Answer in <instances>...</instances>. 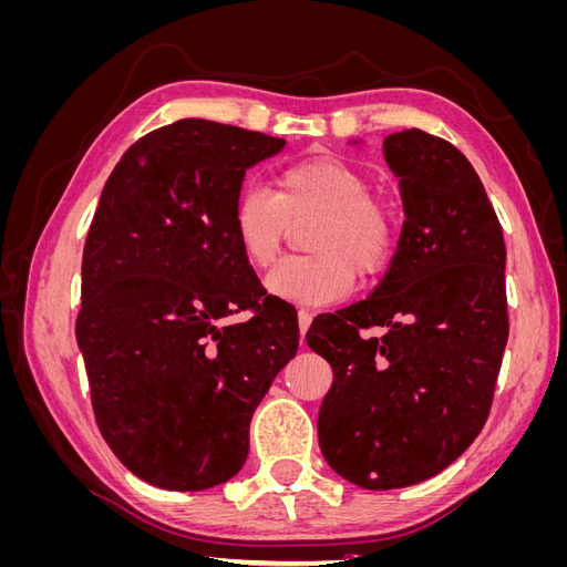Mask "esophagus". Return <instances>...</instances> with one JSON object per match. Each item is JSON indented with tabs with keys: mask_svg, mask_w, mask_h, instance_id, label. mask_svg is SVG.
Masks as SVG:
<instances>
[{
	"mask_svg": "<svg viewBox=\"0 0 567 567\" xmlns=\"http://www.w3.org/2000/svg\"><path fill=\"white\" fill-rule=\"evenodd\" d=\"M310 323H312V315L307 312V310H300L298 312V329H300V342H305V333H307V329H310Z\"/></svg>",
	"mask_w": 567,
	"mask_h": 567,
	"instance_id": "obj_1",
	"label": "esophagus"
}]
</instances>
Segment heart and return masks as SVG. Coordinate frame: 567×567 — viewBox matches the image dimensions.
<instances>
[{
  "label": "heart",
  "instance_id": "heart-1",
  "mask_svg": "<svg viewBox=\"0 0 567 567\" xmlns=\"http://www.w3.org/2000/svg\"><path fill=\"white\" fill-rule=\"evenodd\" d=\"M315 227L307 234L312 257L274 267L265 288L274 298L323 307L346 298L354 274L375 279L398 248V217L373 196V182L352 163L336 156H312L284 167L277 194L246 186L236 196L231 225L246 260L265 269L277 260L290 225Z\"/></svg>",
  "mask_w": 567,
  "mask_h": 567
}]
</instances>
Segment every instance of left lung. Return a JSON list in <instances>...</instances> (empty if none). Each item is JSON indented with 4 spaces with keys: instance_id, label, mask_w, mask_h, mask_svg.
Masks as SVG:
<instances>
[{
    "instance_id": "1",
    "label": "left lung",
    "mask_w": 567,
    "mask_h": 567,
    "mask_svg": "<svg viewBox=\"0 0 567 567\" xmlns=\"http://www.w3.org/2000/svg\"><path fill=\"white\" fill-rule=\"evenodd\" d=\"M383 153L406 217L398 252L367 300L307 331L333 369L321 454L364 489L423 483L471 447L508 340L506 246L473 165L421 130L385 136ZM373 324L381 339L361 333Z\"/></svg>"
}]
</instances>
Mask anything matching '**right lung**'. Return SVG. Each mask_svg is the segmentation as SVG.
<instances>
[{
  "label": "right lung",
  "mask_w": 567,
  "mask_h": 567,
  "mask_svg": "<svg viewBox=\"0 0 567 567\" xmlns=\"http://www.w3.org/2000/svg\"><path fill=\"white\" fill-rule=\"evenodd\" d=\"M284 146L186 117L132 144L101 192L75 336L101 435L153 487L241 471L255 409L298 352L296 310L262 293L231 225L246 169Z\"/></svg>",
  "instance_id": "1"
}]
</instances>
